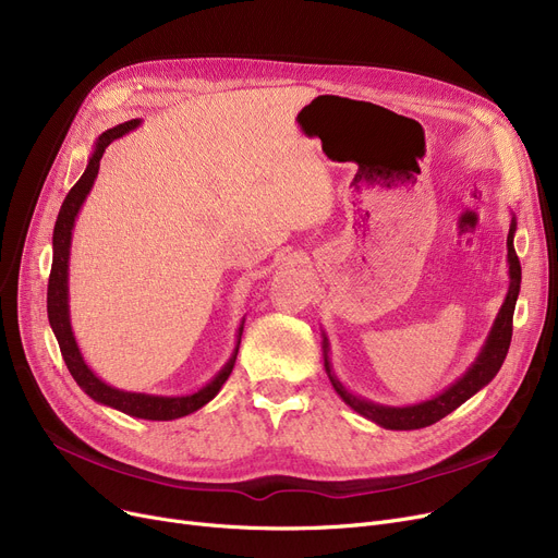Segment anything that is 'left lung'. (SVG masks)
I'll return each instance as SVG.
<instances>
[{"instance_id":"left-lung-1","label":"left lung","mask_w":558,"mask_h":558,"mask_svg":"<svg viewBox=\"0 0 558 558\" xmlns=\"http://www.w3.org/2000/svg\"><path fill=\"white\" fill-rule=\"evenodd\" d=\"M513 232H515V221L511 223V230H508V239H506V246H508V274H511V284H508V294L506 301L497 314V322L490 330V337L486 347H483L481 355L476 357L474 365L470 367V372L456 380L449 390H445L440 397H435L430 401H424L420 405H408V408H385V405H374L369 401H362L353 395H349L342 383H339L328 365V357H326V372L328 378L332 383V387L337 390V395L342 397L355 413H360L362 417H367L376 424H380L383 428H395V430H413V428H424L430 426L435 422H440L442 417H447L449 413L465 403L472 395H476L483 385H488L499 367L501 362L508 353V347H511V337H513V312H515V301L520 294V280H522V269H520V259L513 246ZM326 349V347H324Z\"/></svg>"}]
</instances>
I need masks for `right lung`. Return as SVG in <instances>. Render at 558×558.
Listing matches in <instances>:
<instances>
[{
	"instance_id": "right-lung-1",
	"label": "right lung",
	"mask_w": 558,
	"mask_h": 558,
	"mask_svg": "<svg viewBox=\"0 0 558 558\" xmlns=\"http://www.w3.org/2000/svg\"><path fill=\"white\" fill-rule=\"evenodd\" d=\"M138 125V120H128V123L118 125L109 132H105L95 145V153L86 166L84 175L77 180V184L68 191V196L59 209L57 216V226H54V236H52V246H54V257H52V271H50V282H47V317H50V326L59 339V349L61 355L68 365V372L72 374V378L77 380V385L82 390L95 399L98 403L111 405L120 413L132 415V417H141V420H155V422H168V420H178L184 417L193 410L203 408L207 401H211L219 390L223 387V383L228 380V376L232 374L234 360H236V351L230 357L228 365L223 367V372L216 376L211 383H207L203 390H198L196 395L189 397H150V395H134V392H120L116 387H109L107 383H102L98 376H95L75 344V337H72L70 330V319H68V255H70V236H72V226H75V216L86 198V193L93 186L95 175L100 171V159L107 150V145L123 136L125 132L134 130ZM241 335V330H239Z\"/></svg>"
}]
</instances>
